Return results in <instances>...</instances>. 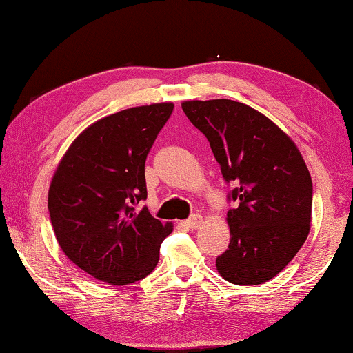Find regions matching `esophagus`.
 <instances>
[{"label":"esophagus","instance_id":"34e87169","mask_svg":"<svg viewBox=\"0 0 353 353\" xmlns=\"http://www.w3.org/2000/svg\"><path fill=\"white\" fill-rule=\"evenodd\" d=\"M203 222V219H201V216L200 214H193V216H190L188 217V219L183 222V224H185V227H188V228H198L200 227V224Z\"/></svg>","mask_w":353,"mask_h":353}]
</instances>
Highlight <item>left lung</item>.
I'll list each match as a JSON object with an SVG mask.
<instances>
[{
  "label": "left lung",
  "instance_id": "8db88e82",
  "mask_svg": "<svg viewBox=\"0 0 353 353\" xmlns=\"http://www.w3.org/2000/svg\"><path fill=\"white\" fill-rule=\"evenodd\" d=\"M182 110L233 185L230 243L217 256V272L233 285H262L290 264L309 235L314 187L304 158L275 123L241 102L187 101Z\"/></svg>",
  "mask_w": 353,
  "mask_h": 353
}]
</instances>
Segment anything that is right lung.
<instances>
[{"label": "right lung", "instance_id": "add662e5", "mask_svg": "<svg viewBox=\"0 0 353 353\" xmlns=\"http://www.w3.org/2000/svg\"><path fill=\"white\" fill-rule=\"evenodd\" d=\"M174 103L126 108L92 123L73 141L48 195L51 224L73 264L101 281L145 278L172 232L145 206V160Z\"/></svg>", "mask_w": 353, "mask_h": 353}]
</instances>
